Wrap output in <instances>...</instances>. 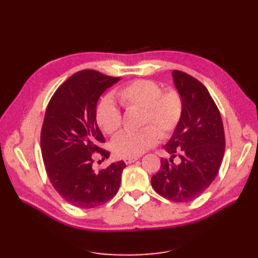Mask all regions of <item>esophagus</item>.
Here are the masks:
<instances>
[{"label":"esophagus","mask_w":258,"mask_h":258,"mask_svg":"<svg viewBox=\"0 0 258 258\" xmlns=\"http://www.w3.org/2000/svg\"><path fill=\"white\" fill-rule=\"evenodd\" d=\"M136 160H138V157H125L124 158V162H125V164H132Z\"/></svg>","instance_id":"1"}]
</instances>
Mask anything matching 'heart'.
<instances>
[{"instance_id":"b5f03b06","label":"heart","mask_w":258,"mask_h":258,"mask_svg":"<svg viewBox=\"0 0 258 258\" xmlns=\"http://www.w3.org/2000/svg\"><path fill=\"white\" fill-rule=\"evenodd\" d=\"M115 97L126 111L142 109L141 125H146L136 132L120 133L112 141V151L118 157L143 154L157 143L160 134L162 138L172 135L182 119V96L175 90L162 92L156 82L134 81L119 89ZM95 119L98 127L107 135L118 132L122 126V115L109 98H103L97 104Z\"/></svg>"}]
</instances>
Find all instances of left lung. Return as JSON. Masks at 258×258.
I'll return each mask as SVG.
<instances>
[{
	"mask_svg": "<svg viewBox=\"0 0 258 258\" xmlns=\"http://www.w3.org/2000/svg\"><path fill=\"white\" fill-rule=\"evenodd\" d=\"M172 75L183 100V115L163 146L171 158H162L151 183L157 194L184 203L199 197L216 177L225 152V134L221 113L206 87L180 71ZM176 156L179 163H174Z\"/></svg>",
	"mask_w": 258,
	"mask_h": 258,
	"instance_id": "obj_1",
	"label": "left lung"
}]
</instances>
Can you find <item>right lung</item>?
Wrapping results in <instances>:
<instances>
[{
    "label": "right lung",
    "mask_w": 258,
    "mask_h": 258,
    "mask_svg": "<svg viewBox=\"0 0 258 258\" xmlns=\"http://www.w3.org/2000/svg\"><path fill=\"white\" fill-rule=\"evenodd\" d=\"M119 78L94 70L73 74L54 93L41 131V151L53 187L70 204L93 208L117 193L126 167L123 161L95 172L93 153L108 158L98 147L105 139L95 119L97 101Z\"/></svg>",
    "instance_id": "right-lung-1"
}]
</instances>
